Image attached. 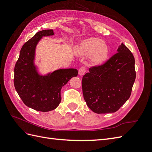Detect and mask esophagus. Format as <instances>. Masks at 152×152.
Listing matches in <instances>:
<instances>
[{
  "label": "esophagus",
  "mask_w": 152,
  "mask_h": 152,
  "mask_svg": "<svg viewBox=\"0 0 152 152\" xmlns=\"http://www.w3.org/2000/svg\"><path fill=\"white\" fill-rule=\"evenodd\" d=\"M86 71V68L84 66L80 67L79 68V75L83 76L85 74Z\"/></svg>",
  "instance_id": "esophagus-1"
}]
</instances>
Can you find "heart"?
Segmentation results:
<instances>
[{
	"instance_id": "obj_1",
	"label": "heart",
	"mask_w": 152,
	"mask_h": 152,
	"mask_svg": "<svg viewBox=\"0 0 152 152\" xmlns=\"http://www.w3.org/2000/svg\"><path fill=\"white\" fill-rule=\"evenodd\" d=\"M75 51L79 56L89 54V61L94 65L103 63L108 55V48L104 41L95 37L86 39L76 45Z\"/></svg>"
}]
</instances>
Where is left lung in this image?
Instances as JSON below:
<instances>
[{
  "label": "left lung",
  "instance_id": "8db88e82",
  "mask_svg": "<svg viewBox=\"0 0 152 152\" xmlns=\"http://www.w3.org/2000/svg\"><path fill=\"white\" fill-rule=\"evenodd\" d=\"M103 65L89 68L82 78V92L88 107L96 113L117 112L129 98L136 79L135 60L125 45Z\"/></svg>",
  "mask_w": 152,
  "mask_h": 152
}]
</instances>
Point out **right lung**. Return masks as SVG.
Returning <instances> with one entry per match:
<instances>
[{"mask_svg": "<svg viewBox=\"0 0 152 152\" xmlns=\"http://www.w3.org/2000/svg\"><path fill=\"white\" fill-rule=\"evenodd\" d=\"M54 35L53 30L37 32L23 45L15 67L14 84L18 95L27 107L42 112L58 107L62 87L78 75L75 68L59 69L40 74L35 63L37 45L43 37Z\"/></svg>", "mask_w": 152, "mask_h": 152, "instance_id": "add662e5", "label": "right lung"}]
</instances>
